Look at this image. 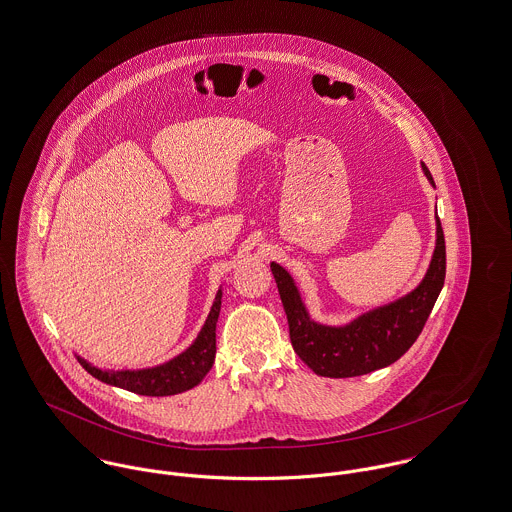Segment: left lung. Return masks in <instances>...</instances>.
Instances as JSON below:
<instances>
[{
	"label": "left lung",
	"instance_id": "1",
	"mask_svg": "<svg viewBox=\"0 0 512 512\" xmlns=\"http://www.w3.org/2000/svg\"><path fill=\"white\" fill-rule=\"evenodd\" d=\"M430 184L434 178L426 165ZM283 300L290 341L296 355L320 377L345 379L383 369L400 359L420 336L446 279V241L436 216V247L420 284L397 300L367 310L343 326L312 320L290 273L271 263Z\"/></svg>",
	"mask_w": 512,
	"mask_h": 512
}]
</instances>
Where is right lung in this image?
Instances as JSON below:
<instances>
[{"mask_svg": "<svg viewBox=\"0 0 512 512\" xmlns=\"http://www.w3.org/2000/svg\"><path fill=\"white\" fill-rule=\"evenodd\" d=\"M222 308V286L216 292L214 304L210 308V314L196 336V340L190 343L182 353L172 357L169 361L145 367V369H102L92 363H88L84 357L76 353L78 363L98 381L112 385L117 389H125L135 395L143 397H171L184 391L194 389L202 383V379L208 375V371L214 365L216 359V324L220 318Z\"/></svg>", "mask_w": 512, "mask_h": 512, "instance_id": "add662e5", "label": "right lung"}]
</instances>
